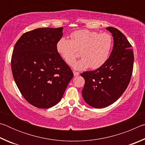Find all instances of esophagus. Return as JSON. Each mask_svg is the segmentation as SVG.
Instances as JSON below:
<instances>
[{"label": "esophagus", "mask_w": 145, "mask_h": 145, "mask_svg": "<svg viewBox=\"0 0 145 145\" xmlns=\"http://www.w3.org/2000/svg\"><path fill=\"white\" fill-rule=\"evenodd\" d=\"M73 75H74V76H77L79 75V73H78V72H75V71H73Z\"/></svg>", "instance_id": "obj_1"}]
</instances>
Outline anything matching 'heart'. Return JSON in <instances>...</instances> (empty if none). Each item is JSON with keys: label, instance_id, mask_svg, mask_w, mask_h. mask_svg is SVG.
I'll list each match as a JSON object with an SVG mask.
<instances>
[{"label": "heart", "instance_id": "heart-1", "mask_svg": "<svg viewBox=\"0 0 145 145\" xmlns=\"http://www.w3.org/2000/svg\"><path fill=\"white\" fill-rule=\"evenodd\" d=\"M70 38H60L56 44V50L68 65H72L78 52H81L82 59L73 63L75 70H85L89 67L97 69L109 59L113 45L110 34L80 30L71 34Z\"/></svg>", "mask_w": 145, "mask_h": 145}]
</instances>
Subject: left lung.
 Masks as SVG:
<instances>
[{
  "label": "left lung",
  "mask_w": 145,
  "mask_h": 145,
  "mask_svg": "<svg viewBox=\"0 0 145 145\" xmlns=\"http://www.w3.org/2000/svg\"><path fill=\"white\" fill-rule=\"evenodd\" d=\"M114 46L109 59L97 70L81 73L85 80L82 95L93 107L109 106L119 99L127 89L133 70L134 54L125 36L116 28L108 27Z\"/></svg>",
  "instance_id": "obj_1"
}]
</instances>
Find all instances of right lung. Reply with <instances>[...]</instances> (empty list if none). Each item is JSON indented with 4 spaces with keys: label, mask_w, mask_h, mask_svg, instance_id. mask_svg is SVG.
<instances>
[{
    "label": "right lung",
    "mask_w": 145,
    "mask_h": 145,
    "mask_svg": "<svg viewBox=\"0 0 145 145\" xmlns=\"http://www.w3.org/2000/svg\"><path fill=\"white\" fill-rule=\"evenodd\" d=\"M63 29H34L22 34L14 46V80L24 99L34 107L48 109L57 104L73 77L56 50Z\"/></svg>",
    "instance_id": "1"
}]
</instances>
